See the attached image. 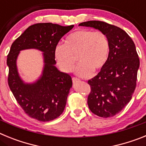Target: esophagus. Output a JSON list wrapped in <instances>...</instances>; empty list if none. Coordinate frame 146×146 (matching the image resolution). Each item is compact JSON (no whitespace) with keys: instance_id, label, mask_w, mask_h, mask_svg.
<instances>
[{"instance_id":"obj_1","label":"esophagus","mask_w":146,"mask_h":146,"mask_svg":"<svg viewBox=\"0 0 146 146\" xmlns=\"http://www.w3.org/2000/svg\"><path fill=\"white\" fill-rule=\"evenodd\" d=\"M72 81H73V82L74 83H75V82H78V81H80V79L79 78H77V77H72Z\"/></svg>"}]
</instances>
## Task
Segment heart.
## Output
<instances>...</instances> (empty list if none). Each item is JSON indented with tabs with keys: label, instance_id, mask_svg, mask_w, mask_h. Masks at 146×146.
<instances>
[{
	"label": "heart",
	"instance_id": "heart-1",
	"mask_svg": "<svg viewBox=\"0 0 146 146\" xmlns=\"http://www.w3.org/2000/svg\"><path fill=\"white\" fill-rule=\"evenodd\" d=\"M109 52V40L103 32L81 29L69 35L64 44L55 47V58L60 69L69 73L74 69L77 57L80 64L76 68V73L86 77L94 71L102 69Z\"/></svg>",
	"mask_w": 146,
	"mask_h": 146
}]
</instances>
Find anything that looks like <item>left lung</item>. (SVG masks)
Returning <instances> with one entry per match:
<instances>
[{"instance_id": "8db88e82", "label": "left lung", "mask_w": 146, "mask_h": 146, "mask_svg": "<svg viewBox=\"0 0 146 146\" xmlns=\"http://www.w3.org/2000/svg\"><path fill=\"white\" fill-rule=\"evenodd\" d=\"M81 26L92 27L106 35L110 52L106 64L88 83L89 109L95 115L110 118L118 114L131 100L137 85L140 59L134 42L121 28L105 22H84Z\"/></svg>"}]
</instances>
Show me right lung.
I'll return each mask as SVG.
<instances>
[{
    "instance_id": "1",
    "label": "right lung",
    "mask_w": 146,
    "mask_h": 146,
    "mask_svg": "<svg viewBox=\"0 0 146 146\" xmlns=\"http://www.w3.org/2000/svg\"><path fill=\"white\" fill-rule=\"evenodd\" d=\"M74 25L61 26L50 23L28 27L13 42L7 55L8 84L17 103L28 116L40 121L57 118L64 112L72 77L55 66V50L60 38ZM35 48L44 52L43 74L33 84H25L19 77L16 60L20 50Z\"/></svg>"
}]
</instances>
